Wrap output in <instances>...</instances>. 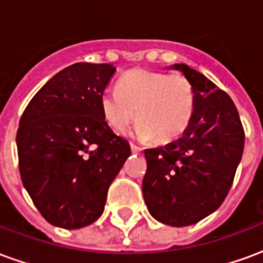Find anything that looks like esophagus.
Masks as SVG:
<instances>
[{"label": "esophagus", "instance_id": "1", "mask_svg": "<svg viewBox=\"0 0 263 263\" xmlns=\"http://www.w3.org/2000/svg\"><path fill=\"white\" fill-rule=\"evenodd\" d=\"M131 151L134 152V154H139L142 149L139 148V146H137V145H134V143H131Z\"/></svg>", "mask_w": 263, "mask_h": 263}]
</instances>
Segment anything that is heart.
Here are the masks:
<instances>
[{"label":"heart","mask_w":263,"mask_h":263,"mask_svg":"<svg viewBox=\"0 0 263 263\" xmlns=\"http://www.w3.org/2000/svg\"><path fill=\"white\" fill-rule=\"evenodd\" d=\"M100 107L115 131H125L137 118V137L165 143L186 131L193 115L194 91L180 73L135 69L121 77L117 90L101 94Z\"/></svg>","instance_id":"b5f03b06"}]
</instances>
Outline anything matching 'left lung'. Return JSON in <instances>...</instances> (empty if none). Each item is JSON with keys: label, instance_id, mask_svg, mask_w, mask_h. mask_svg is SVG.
I'll list each match as a JSON object with an SVG mask.
<instances>
[{"label": "left lung", "instance_id": "8db88e82", "mask_svg": "<svg viewBox=\"0 0 263 263\" xmlns=\"http://www.w3.org/2000/svg\"><path fill=\"white\" fill-rule=\"evenodd\" d=\"M194 91L186 131L160 148L145 149L142 192L149 213L162 224H196L220 207L243 152L242 124L231 97L197 70L177 63Z\"/></svg>", "mask_w": 263, "mask_h": 263}]
</instances>
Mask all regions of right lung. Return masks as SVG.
<instances>
[{
  "label": "right lung",
  "instance_id": "right-lung-1",
  "mask_svg": "<svg viewBox=\"0 0 263 263\" xmlns=\"http://www.w3.org/2000/svg\"><path fill=\"white\" fill-rule=\"evenodd\" d=\"M112 65L74 63L33 96L16 132L24 187L52 226L76 230L103 214L131 146L105 122L100 97Z\"/></svg>",
  "mask_w": 263,
  "mask_h": 263
}]
</instances>
